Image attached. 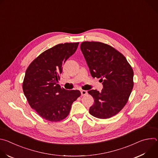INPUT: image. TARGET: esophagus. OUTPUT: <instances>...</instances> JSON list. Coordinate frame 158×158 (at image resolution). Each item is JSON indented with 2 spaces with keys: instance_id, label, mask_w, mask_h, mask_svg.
<instances>
[{
  "instance_id": "34e87169",
  "label": "esophagus",
  "mask_w": 158,
  "mask_h": 158,
  "mask_svg": "<svg viewBox=\"0 0 158 158\" xmlns=\"http://www.w3.org/2000/svg\"><path fill=\"white\" fill-rule=\"evenodd\" d=\"M81 93L82 96H85L87 94V91H84V90H81Z\"/></svg>"
}]
</instances>
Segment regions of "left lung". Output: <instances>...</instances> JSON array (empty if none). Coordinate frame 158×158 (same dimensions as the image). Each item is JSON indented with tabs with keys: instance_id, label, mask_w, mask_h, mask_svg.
Listing matches in <instances>:
<instances>
[{
	"instance_id": "left-lung-1",
	"label": "left lung",
	"mask_w": 158,
	"mask_h": 158,
	"mask_svg": "<svg viewBox=\"0 0 158 158\" xmlns=\"http://www.w3.org/2000/svg\"><path fill=\"white\" fill-rule=\"evenodd\" d=\"M81 50L93 77L101 78V92L90 90L94 101L89 113L99 119L117 114L127 103L133 88L134 73L126 57L114 48L99 42H83Z\"/></svg>"
}]
</instances>
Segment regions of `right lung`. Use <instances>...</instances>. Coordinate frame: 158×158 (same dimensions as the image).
I'll return each instance as SVG.
<instances>
[{
	"instance_id": "obj_1",
	"label": "right lung",
	"mask_w": 158,
	"mask_h": 158,
	"mask_svg": "<svg viewBox=\"0 0 158 158\" xmlns=\"http://www.w3.org/2000/svg\"><path fill=\"white\" fill-rule=\"evenodd\" d=\"M79 42L59 44L42 52L26 70L22 88L31 107L42 118L57 122L69 115L79 90L58 84L62 65L76 51Z\"/></svg>"
}]
</instances>
